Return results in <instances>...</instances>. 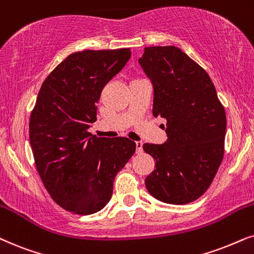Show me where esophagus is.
<instances>
[{
    "mask_svg": "<svg viewBox=\"0 0 254 254\" xmlns=\"http://www.w3.org/2000/svg\"><path fill=\"white\" fill-rule=\"evenodd\" d=\"M135 146H136V153H142V142L141 141H136L135 142Z\"/></svg>",
    "mask_w": 254,
    "mask_h": 254,
    "instance_id": "1",
    "label": "esophagus"
}]
</instances>
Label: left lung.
I'll return each mask as SVG.
<instances>
[{"label":"left lung","instance_id":"1","mask_svg":"<svg viewBox=\"0 0 254 254\" xmlns=\"http://www.w3.org/2000/svg\"><path fill=\"white\" fill-rule=\"evenodd\" d=\"M139 64L153 85V115L166 119L168 136L162 144H143L156 161L147 190L161 202L190 203L206 191L222 163L225 111L209 74L181 49L144 48Z\"/></svg>","mask_w":254,"mask_h":254}]
</instances>
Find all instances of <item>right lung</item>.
<instances>
[{
    "label": "right lung",
    "mask_w": 254,
    "mask_h": 254,
    "mask_svg": "<svg viewBox=\"0 0 254 254\" xmlns=\"http://www.w3.org/2000/svg\"><path fill=\"white\" fill-rule=\"evenodd\" d=\"M130 55L129 49L75 52L39 90L29 124L32 154L52 199L70 212L92 215L104 209L115 176L135 153V142L127 137L88 133L101 91Z\"/></svg>",
    "instance_id": "right-lung-1"
}]
</instances>
